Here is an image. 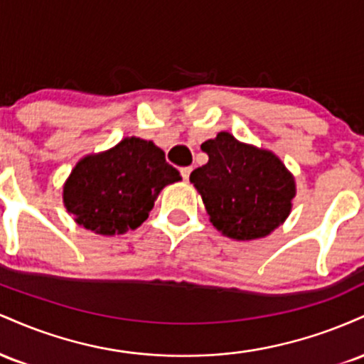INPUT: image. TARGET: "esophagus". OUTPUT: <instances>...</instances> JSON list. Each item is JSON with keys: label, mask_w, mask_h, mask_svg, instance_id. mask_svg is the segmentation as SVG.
Instances as JSON below:
<instances>
[{"label": "esophagus", "mask_w": 364, "mask_h": 364, "mask_svg": "<svg viewBox=\"0 0 364 364\" xmlns=\"http://www.w3.org/2000/svg\"><path fill=\"white\" fill-rule=\"evenodd\" d=\"M190 174H191L190 166H188V168H181V176H183V179H185V181H188V179H190Z\"/></svg>", "instance_id": "obj_1"}]
</instances>
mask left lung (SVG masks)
<instances>
[{
    "instance_id": "1",
    "label": "left lung",
    "mask_w": 364,
    "mask_h": 364,
    "mask_svg": "<svg viewBox=\"0 0 364 364\" xmlns=\"http://www.w3.org/2000/svg\"><path fill=\"white\" fill-rule=\"evenodd\" d=\"M208 162L190 174L217 231L237 241L269 236L289 215L294 176L270 150L220 132L202 144Z\"/></svg>"
}]
</instances>
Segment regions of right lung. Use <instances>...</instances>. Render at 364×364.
<instances>
[{"instance_id": "obj_1", "label": "right lung", "mask_w": 364, "mask_h": 364, "mask_svg": "<svg viewBox=\"0 0 364 364\" xmlns=\"http://www.w3.org/2000/svg\"><path fill=\"white\" fill-rule=\"evenodd\" d=\"M181 179L154 141L127 136L77 162L63 186L75 223L102 236L124 235L149 217L164 186Z\"/></svg>"}]
</instances>
